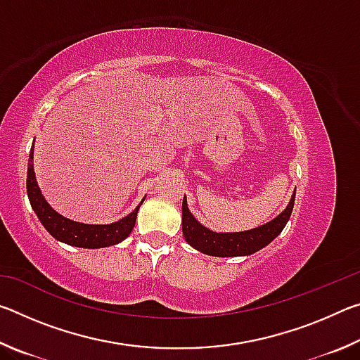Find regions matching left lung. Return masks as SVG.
I'll use <instances>...</instances> for the list:
<instances>
[{
    "mask_svg": "<svg viewBox=\"0 0 360 360\" xmlns=\"http://www.w3.org/2000/svg\"><path fill=\"white\" fill-rule=\"evenodd\" d=\"M294 202L295 192L292 193L290 202L281 214H278L273 221L260 225L257 229L235 231V233H217V231L206 229L193 217L192 212L188 211L187 198L184 195V200H182V233H184L188 245L203 254L214 255V257L251 255L270 245L281 233L292 214V210H294Z\"/></svg>",
    "mask_w": 360,
    "mask_h": 360,
    "instance_id": "8db88e82",
    "label": "left lung"
}]
</instances>
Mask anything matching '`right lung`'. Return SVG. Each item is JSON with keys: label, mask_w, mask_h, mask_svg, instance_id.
I'll use <instances>...</instances> for the list:
<instances>
[{"label": "right lung", "mask_w": 360, "mask_h": 360, "mask_svg": "<svg viewBox=\"0 0 360 360\" xmlns=\"http://www.w3.org/2000/svg\"><path fill=\"white\" fill-rule=\"evenodd\" d=\"M33 146L32 152H30L28 160V172H27V193L32 203V208L36 212V216L44 225V229L51 233L53 238L66 243L70 246L76 248H87V249H96V248H108L117 243L124 241L127 236L131 233L133 227L136 222V214L139 206L143 205L144 198L141 200L135 210H133L129 216L122 217L120 221L106 224V225H94V224H82L66 219L62 214H58L56 210L51 208V205L46 202L42 197L41 188L36 182L34 168H33Z\"/></svg>", "instance_id": "add662e5"}]
</instances>
